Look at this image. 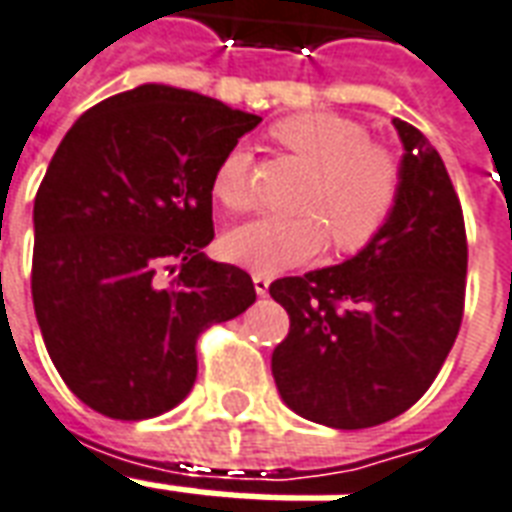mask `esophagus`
<instances>
[{"label": "esophagus", "mask_w": 512, "mask_h": 512, "mask_svg": "<svg viewBox=\"0 0 512 512\" xmlns=\"http://www.w3.org/2000/svg\"><path fill=\"white\" fill-rule=\"evenodd\" d=\"M252 282H255V292L263 298V295H268V287H271V279L268 276H263V273H255L252 276Z\"/></svg>", "instance_id": "34e87169"}]
</instances>
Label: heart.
<instances>
[{"instance_id":"heart-1","label":"heart","mask_w":512,"mask_h":512,"mask_svg":"<svg viewBox=\"0 0 512 512\" xmlns=\"http://www.w3.org/2000/svg\"><path fill=\"white\" fill-rule=\"evenodd\" d=\"M276 142L314 169L300 198L303 217H252L222 236L230 263L273 276L322 255L327 233L343 255H357L384 233L403 195V163L373 142L362 120L338 112H300L273 126ZM249 193V152L233 144L214 166L212 195L228 209Z\"/></svg>"}]
</instances>
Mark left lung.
Instances as JSON below:
<instances>
[{
  "label": "left lung",
  "instance_id": "obj_1",
  "mask_svg": "<svg viewBox=\"0 0 512 512\" xmlns=\"http://www.w3.org/2000/svg\"><path fill=\"white\" fill-rule=\"evenodd\" d=\"M403 142V195L368 249L333 268L276 279L290 333L271 357L292 411L335 429H365L408 411L454 346L464 311L467 236L446 163L419 128Z\"/></svg>",
  "mask_w": 512,
  "mask_h": 512
}]
</instances>
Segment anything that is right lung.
I'll use <instances>...</instances> for the list:
<instances>
[{"label": "right lung", "mask_w": 512, "mask_h": 512, "mask_svg": "<svg viewBox=\"0 0 512 512\" xmlns=\"http://www.w3.org/2000/svg\"><path fill=\"white\" fill-rule=\"evenodd\" d=\"M260 120L147 83L88 109L58 144L34 198L31 298L50 360L93 411H171L195 384L198 335L255 303L249 273L204 247L214 166Z\"/></svg>", "instance_id": "right-lung-1"}]
</instances>
